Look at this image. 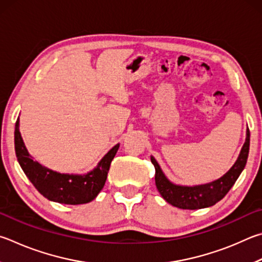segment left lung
<instances>
[{
	"label": "left lung",
	"instance_id": "1",
	"mask_svg": "<svg viewBox=\"0 0 262 262\" xmlns=\"http://www.w3.org/2000/svg\"><path fill=\"white\" fill-rule=\"evenodd\" d=\"M249 150L250 130L247 129L245 143L232 167L223 177L213 181V182L192 185V187L178 185L170 182L165 177L157 160L151 156V163L154 164L156 169V187L166 202L175 207L182 208V210H199V208L213 206L214 204L220 202L226 196L232 185L235 184L241 173L243 172L247 157H249Z\"/></svg>",
	"mask_w": 262,
	"mask_h": 262
}]
</instances>
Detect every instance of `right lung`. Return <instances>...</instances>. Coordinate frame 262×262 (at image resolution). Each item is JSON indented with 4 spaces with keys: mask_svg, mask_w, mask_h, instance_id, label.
Returning a JSON list of instances; mask_svg holds the SVG:
<instances>
[{
    "mask_svg": "<svg viewBox=\"0 0 262 262\" xmlns=\"http://www.w3.org/2000/svg\"><path fill=\"white\" fill-rule=\"evenodd\" d=\"M118 149L119 144L113 146L87 174H60L33 160L19 132V118L16 122L15 150L19 165L42 196L59 204L79 205L94 201L105 184L111 161Z\"/></svg>",
    "mask_w": 262,
    "mask_h": 262,
    "instance_id": "obj_1",
    "label": "right lung"
}]
</instances>
